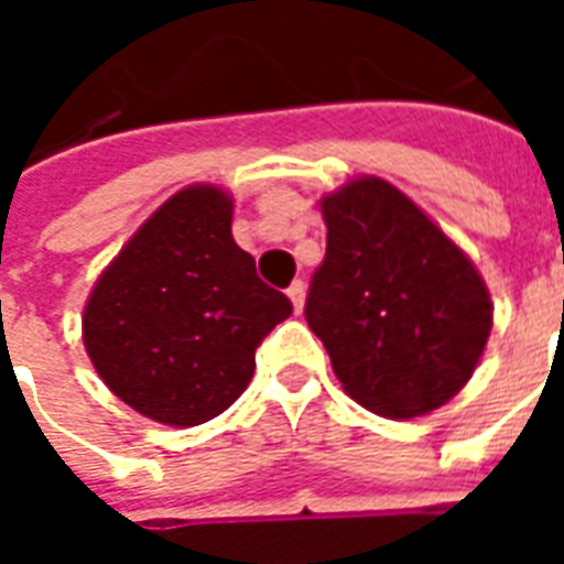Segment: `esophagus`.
Returning a JSON list of instances; mask_svg holds the SVG:
<instances>
[{
    "mask_svg": "<svg viewBox=\"0 0 564 564\" xmlns=\"http://www.w3.org/2000/svg\"><path fill=\"white\" fill-rule=\"evenodd\" d=\"M286 295H290V302H293L295 314H299V311H302V305H305V283L293 281V283H290V290H286Z\"/></svg>",
    "mask_w": 564,
    "mask_h": 564,
    "instance_id": "1",
    "label": "esophagus"
}]
</instances>
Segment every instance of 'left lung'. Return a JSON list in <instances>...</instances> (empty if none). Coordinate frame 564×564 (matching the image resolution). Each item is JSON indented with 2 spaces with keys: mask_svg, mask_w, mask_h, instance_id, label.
Masks as SVG:
<instances>
[{
  "mask_svg": "<svg viewBox=\"0 0 564 564\" xmlns=\"http://www.w3.org/2000/svg\"><path fill=\"white\" fill-rule=\"evenodd\" d=\"M326 257L305 319L350 399L392 420L423 416L468 383L492 329L471 259L380 177L319 202Z\"/></svg>",
  "mask_w": 564,
  "mask_h": 564,
  "instance_id": "1",
  "label": "left lung"
}]
</instances>
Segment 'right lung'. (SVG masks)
I'll return each mask as SVG.
<instances>
[{
    "instance_id": "add662e5",
    "label": "right lung",
    "mask_w": 564,
    "mask_h": 564,
    "mask_svg": "<svg viewBox=\"0 0 564 564\" xmlns=\"http://www.w3.org/2000/svg\"><path fill=\"white\" fill-rule=\"evenodd\" d=\"M293 314L235 245L232 196L174 193L102 271L84 347L120 402L165 425H198L247 390L257 347Z\"/></svg>"
}]
</instances>
